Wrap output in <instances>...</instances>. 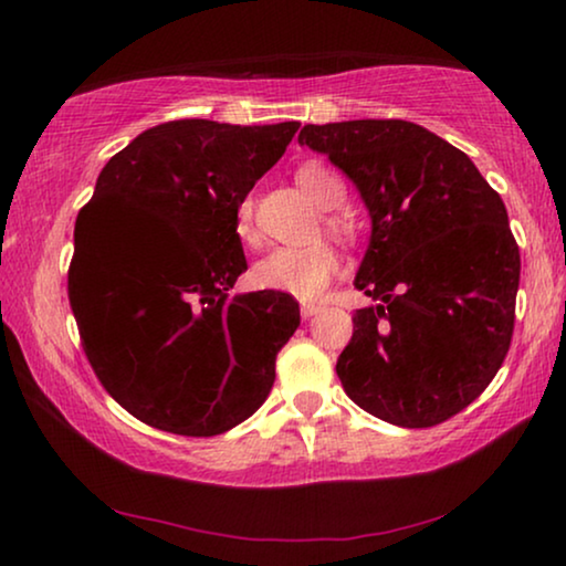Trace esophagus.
<instances>
[{
    "label": "esophagus",
    "instance_id": "obj_1",
    "mask_svg": "<svg viewBox=\"0 0 566 566\" xmlns=\"http://www.w3.org/2000/svg\"><path fill=\"white\" fill-rule=\"evenodd\" d=\"M319 312H322V306L319 304H312V301H304V304H301V314H304L306 319H308V316L319 314Z\"/></svg>",
    "mask_w": 566,
    "mask_h": 566
}]
</instances>
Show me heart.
Wrapping results in <instances>:
<instances>
[{
	"instance_id": "b5f03b06",
	"label": "heart",
	"mask_w": 566,
	"mask_h": 566,
	"mask_svg": "<svg viewBox=\"0 0 566 566\" xmlns=\"http://www.w3.org/2000/svg\"><path fill=\"white\" fill-rule=\"evenodd\" d=\"M296 182L316 206L337 208L345 200V185L324 165L308 161L296 172ZM252 198L237 206V234L252 237ZM339 270V254L327 242H308L298 247H275L252 265V281L262 291L285 293L293 298H319Z\"/></svg>"
}]
</instances>
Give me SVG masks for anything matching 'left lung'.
Returning <instances> with one entry per match:
<instances>
[{"mask_svg": "<svg viewBox=\"0 0 566 566\" xmlns=\"http://www.w3.org/2000/svg\"><path fill=\"white\" fill-rule=\"evenodd\" d=\"M298 144L350 177L370 216L353 316L337 358L360 409L432 428L482 394L505 360L521 252L502 198L467 154L409 120L304 126Z\"/></svg>", "mask_w": 566, "mask_h": 566, "instance_id": "left-lung-1", "label": "left lung"}]
</instances>
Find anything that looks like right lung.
<instances>
[{
	"mask_svg": "<svg viewBox=\"0 0 566 566\" xmlns=\"http://www.w3.org/2000/svg\"><path fill=\"white\" fill-rule=\"evenodd\" d=\"M296 120H169L103 167L76 216L69 301L107 394L151 428L221 436L258 412L296 332L293 296L237 293V206L283 157Z\"/></svg>",
	"mask_w": 566,
	"mask_h": 566,
	"instance_id": "obj_1",
	"label": "right lung"
}]
</instances>
